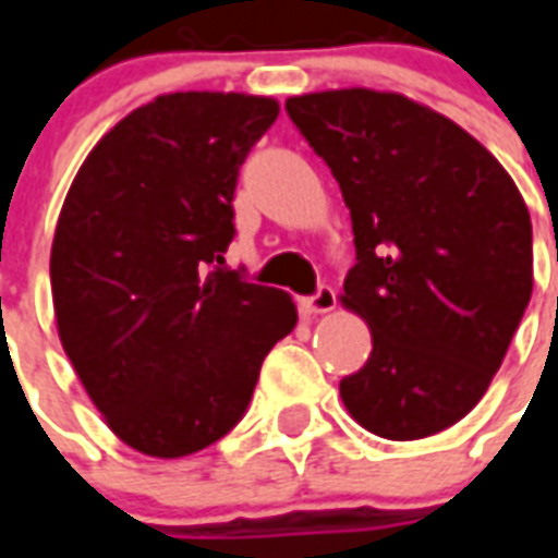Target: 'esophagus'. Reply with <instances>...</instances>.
Returning a JSON list of instances; mask_svg holds the SVG:
<instances>
[{"mask_svg": "<svg viewBox=\"0 0 558 558\" xmlns=\"http://www.w3.org/2000/svg\"><path fill=\"white\" fill-rule=\"evenodd\" d=\"M332 306H336V289L322 283V287L315 289V295L310 298H301V310L313 315H322V313H330Z\"/></svg>", "mask_w": 558, "mask_h": 558, "instance_id": "obj_1", "label": "esophagus"}]
</instances>
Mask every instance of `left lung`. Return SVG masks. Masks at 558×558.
I'll return each mask as SVG.
<instances>
[{
    "label": "left lung",
    "mask_w": 558,
    "mask_h": 558,
    "mask_svg": "<svg viewBox=\"0 0 558 558\" xmlns=\"http://www.w3.org/2000/svg\"><path fill=\"white\" fill-rule=\"evenodd\" d=\"M350 208L344 306L371 327L341 379L359 425L388 440L449 428L481 402L533 292V226L510 173L454 121L393 92L287 100Z\"/></svg>",
    "instance_id": "left-lung-1"
}]
</instances>
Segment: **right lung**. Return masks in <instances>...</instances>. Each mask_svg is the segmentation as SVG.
Returning a JSON list of instances; mask_svg holds the SVG:
<instances>
[{
  "mask_svg": "<svg viewBox=\"0 0 558 558\" xmlns=\"http://www.w3.org/2000/svg\"><path fill=\"white\" fill-rule=\"evenodd\" d=\"M275 118L271 98L161 95L100 138L57 219L65 356L109 428L150 458L226 437L298 322L287 292L226 266L236 177Z\"/></svg>",
  "mask_w": 558,
  "mask_h": 558,
  "instance_id": "add662e5",
  "label": "right lung"
}]
</instances>
